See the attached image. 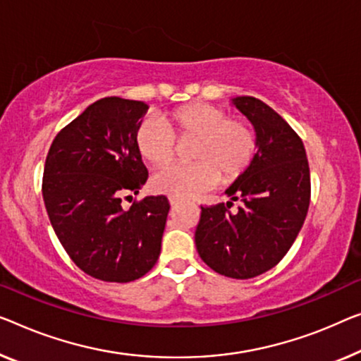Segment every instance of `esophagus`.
Wrapping results in <instances>:
<instances>
[{
	"label": "esophagus",
	"mask_w": 361,
	"mask_h": 361,
	"mask_svg": "<svg viewBox=\"0 0 361 361\" xmlns=\"http://www.w3.org/2000/svg\"><path fill=\"white\" fill-rule=\"evenodd\" d=\"M178 204H180L178 199H171V197H170V206H171V209L178 207Z\"/></svg>",
	"instance_id": "34e87169"
}]
</instances>
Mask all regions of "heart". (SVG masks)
<instances>
[{
  "instance_id": "obj_1",
  "label": "heart",
  "mask_w": 361,
  "mask_h": 361,
  "mask_svg": "<svg viewBox=\"0 0 361 361\" xmlns=\"http://www.w3.org/2000/svg\"><path fill=\"white\" fill-rule=\"evenodd\" d=\"M175 137L190 142L191 165L166 166L150 180L157 195L191 199L215 183L232 185L250 169L256 155V133L250 123L232 120L211 104L183 105L159 120H147L137 128L134 146L142 162L160 169L173 159Z\"/></svg>"
}]
</instances>
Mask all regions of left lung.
<instances>
[{
    "instance_id": "left-lung-1",
    "label": "left lung",
    "mask_w": 361,
    "mask_h": 361,
    "mask_svg": "<svg viewBox=\"0 0 361 361\" xmlns=\"http://www.w3.org/2000/svg\"><path fill=\"white\" fill-rule=\"evenodd\" d=\"M255 128L256 155L245 175L225 191L230 201L201 207L195 241L201 259L232 279H252L277 266L303 227L311 183L298 134L264 102L232 99ZM242 201L238 212L228 209Z\"/></svg>"
}]
</instances>
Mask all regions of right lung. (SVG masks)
I'll return each mask as SVG.
<instances>
[{
  "instance_id": "add662e5",
  "label": "right lung",
  "mask_w": 361,
  "mask_h": 361,
  "mask_svg": "<svg viewBox=\"0 0 361 361\" xmlns=\"http://www.w3.org/2000/svg\"><path fill=\"white\" fill-rule=\"evenodd\" d=\"M147 110L120 97L97 100L56 134L45 160L42 195L51 227L74 264L104 282L136 281L160 255L169 199L121 206L147 181L134 146Z\"/></svg>"
}]
</instances>
